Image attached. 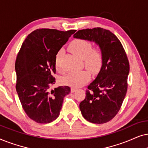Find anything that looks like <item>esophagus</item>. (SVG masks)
Returning <instances> with one entry per match:
<instances>
[{"label": "esophagus", "instance_id": "1", "mask_svg": "<svg viewBox=\"0 0 148 148\" xmlns=\"http://www.w3.org/2000/svg\"><path fill=\"white\" fill-rule=\"evenodd\" d=\"M76 90H77L76 88H71V92L72 93H73V92H75Z\"/></svg>", "mask_w": 148, "mask_h": 148}]
</instances>
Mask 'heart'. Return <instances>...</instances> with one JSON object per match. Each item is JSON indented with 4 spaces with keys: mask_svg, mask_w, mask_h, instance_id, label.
I'll return each mask as SVG.
<instances>
[{
    "mask_svg": "<svg viewBox=\"0 0 148 148\" xmlns=\"http://www.w3.org/2000/svg\"><path fill=\"white\" fill-rule=\"evenodd\" d=\"M69 50L80 59L84 60V65L92 73H96L100 70L104 61V53L100 48H92V44L86 40L77 39L71 42ZM62 50L57 52L55 57V66L60 72H63L64 69L60 65V57ZM90 79V74L86 71H73L69 73L62 77L64 84L72 87H79Z\"/></svg>",
    "mask_w": 148,
    "mask_h": 148,
    "instance_id": "heart-1",
    "label": "heart"
}]
</instances>
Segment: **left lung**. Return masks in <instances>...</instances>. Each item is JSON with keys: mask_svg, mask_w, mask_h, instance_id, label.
Returning a JSON list of instances; mask_svg holds the SVG:
<instances>
[{"mask_svg": "<svg viewBox=\"0 0 148 148\" xmlns=\"http://www.w3.org/2000/svg\"><path fill=\"white\" fill-rule=\"evenodd\" d=\"M75 38L98 44L104 61L95 80L79 104L83 116L89 122L102 124L110 121L120 110L127 90L129 63L126 52L116 36L100 27L79 30Z\"/></svg>", "mask_w": 148, "mask_h": 148, "instance_id": "obj_1", "label": "left lung"}]
</instances>
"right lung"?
<instances>
[{
    "instance_id": "1",
    "label": "right lung",
    "mask_w": 148,
    "mask_h": 148,
    "mask_svg": "<svg viewBox=\"0 0 148 148\" xmlns=\"http://www.w3.org/2000/svg\"><path fill=\"white\" fill-rule=\"evenodd\" d=\"M76 30L39 29L22 44L15 61L16 90L24 111L38 123H51L59 116L69 86L51 89L56 82L55 57Z\"/></svg>"
}]
</instances>
